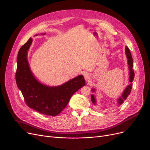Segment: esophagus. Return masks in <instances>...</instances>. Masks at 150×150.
<instances>
[{"instance_id":"1","label":"esophagus","mask_w":150,"mask_h":150,"mask_svg":"<svg viewBox=\"0 0 150 150\" xmlns=\"http://www.w3.org/2000/svg\"><path fill=\"white\" fill-rule=\"evenodd\" d=\"M84 79L86 81H89L91 80V75L89 74H88V73H85L84 74Z\"/></svg>"}]
</instances>
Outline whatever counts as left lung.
Masks as SVG:
<instances>
[{
    "instance_id": "left-lung-1",
    "label": "left lung",
    "mask_w": 150,
    "mask_h": 150,
    "mask_svg": "<svg viewBox=\"0 0 150 150\" xmlns=\"http://www.w3.org/2000/svg\"><path fill=\"white\" fill-rule=\"evenodd\" d=\"M125 54L126 56H127V59H128V69H129V81L130 82V84L123 91V92L122 94V96L120 97L119 98L117 99V103L118 105H121L124 101L127 98L128 96L129 95L131 92V89H132V81L134 78V70L132 69L133 67V60L132 58V55L131 54V52L129 49L128 47L127 46H126L125 47ZM92 91L94 92L96 91L95 89H92ZM91 101L92 103L96 105V99L95 96H94L93 94L91 95Z\"/></svg>"
}]
</instances>
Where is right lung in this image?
I'll return each mask as SVG.
<instances>
[{
  "label": "right lung",
  "instance_id": "right-lung-1",
  "mask_svg": "<svg viewBox=\"0 0 150 150\" xmlns=\"http://www.w3.org/2000/svg\"><path fill=\"white\" fill-rule=\"evenodd\" d=\"M32 41L30 38L18 52L16 84L28 107L44 115L56 116L66 107L73 94L85 86L84 78L81 75H78L58 86H49L39 82L31 71L27 59Z\"/></svg>",
  "mask_w": 150,
  "mask_h": 150
}]
</instances>
